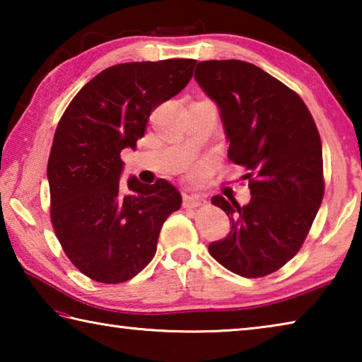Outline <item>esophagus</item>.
Wrapping results in <instances>:
<instances>
[{"label":"esophagus","instance_id":"1","mask_svg":"<svg viewBox=\"0 0 362 362\" xmlns=\"http://www.w3.org/2000/svg\"><path fill=\"white\" fill-rule=\"evenodd\" d=\"M204 203V198L198 193H185L183 194V204L187 207H198Z\"/></svg>","mask_w":362,"mask_h":362}]
</instances>
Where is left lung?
<instances>
[{"instance_id":"1","label":"left lung","mask_w":362,"mask_h":362,"mask_svg":"<svg viewBox=\"0 0 362 362\" xmlns=\"http://www.w3.org/2000/svg\"><path fill=\"white\" fill-rule=\"evenodd\" d=\"M194 79L217 103L228 158L247 169L252 194L244 206L214 196L231 230L209 254L240 276H267L298 252L321 206L320 132L298 94L252 64L204 60Z\"/></svg>"}]
</instances>
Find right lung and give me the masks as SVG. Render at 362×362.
I'll return each mask as SVG.
<instances>
[{"instance_id":"right-lung-1","label":"right lung","mask_w":362,"mask_h":362,"mask_svg":"<svg viewBox=\"0 0 362 362\" xmlns=\"http://www.w3.org/2000/svg\"><path fill=\"white\" fill-rule=\"evenodd\" d=\"M196 60L129 62L100 71L66 107L47 163L51 222L70 262L86 276L118 284L156 252L161 226L182 196L168 180L155 185L119 177L121 151L136 148L150 113L179 94Z\"/></svg>"}]
</instances>
